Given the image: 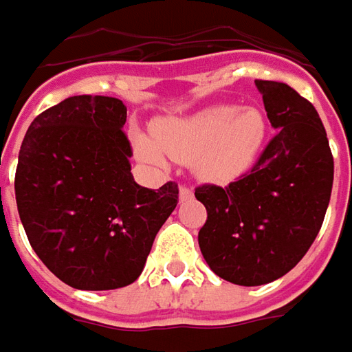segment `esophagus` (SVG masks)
<instances>
[{
	"instance_id": "1",
	"label": "esophagus",
	"mask_w": 352,
	"mask_h": 352,
	"mask_svg": "<svg viewBox=\"0 0 352 352\" xmlns=\"http://www.w3.org/2000/svg\"><path fill=\"white\" fill-rule=\"evenodd\" d=\"M192 198V190L188 186H181L179 188V202H188Z\"/></svg>"
}]
</instances>
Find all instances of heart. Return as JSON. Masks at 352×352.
Masks as SVG:
<instances>
[{
	"mask_svg": "<svg viewBox=\"0 0 352 352\" xmlns=\"http://www.w3.org/2000/svg\"><path fill=\"white\" fill-rule=\"evenodd\" d=\"M267 136V119L256 107L219 104L192 116L167 117L154 125V140L135 135L136 152L148 162L167 156L192 162L200 179L229 183L256 164Z\"/></svg>",
	"mask_w": 352,
	"mask_h": 352,
	"instance_id": "heart-1",
	"label": "heart"
}]
</instances>
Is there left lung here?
Here are the masks:
<instances>
[{
  "mask_svg": "<svg viewBox=\"0 0 352 352\" xmlns=\"http://www.w3.org/2000/svg\"><path fill=\"white\" fill-rule=\"evenodd\" d=\"M277 135L229 186L202 185L208 219L198 245L210 270L235 285L272 283L302 260L326 216L333 156L314 106L283 82L256 80Z\"/></svg>",
  "mask_w": 352,
  "mask_h": 352,
  "instance_id": "obj_1",
  "label": "left lung"
}]
</instances>
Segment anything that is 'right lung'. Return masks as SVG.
Listing matches in <instances>:
<instances>
[{
  "mask_svg": "<svg viewBox=\"0 0 352 352\" xmlns=\"http://www.w3.org/2000/svg\"><path fill=\"white\" fill-rule=\"evenodd\" d=\"M125 121L117 98L73 96L36 117L21 144L15 196L26 236L75 289L136 281L177 206L175 183L152 190L135 181Z\"/></svg>",
  "mask_w": 352,
  "mask_h": 352,
  "instance_id": "right-lung-1",
  "label": "right lung"
}]
</instances>
